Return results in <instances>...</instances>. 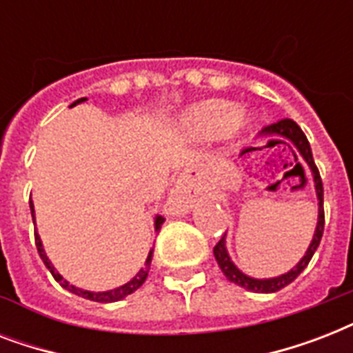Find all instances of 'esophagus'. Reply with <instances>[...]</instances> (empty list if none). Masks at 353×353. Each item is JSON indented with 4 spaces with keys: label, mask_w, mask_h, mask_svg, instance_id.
Here are the masks:
<instances>
[{
    "label": "esophagus",
    "mask_w": 353,
    "mask_h": 353,
    "mask_svg": "<svg viewBox=\"0 0 353 353\" xmlns=\"http://www.w3.org/2000/svg\"><path fill=\"white\" fill-rule=\"evenodd\" d=\"M166 207H168V210H170L172 214H183V212H187L188 207H190V198H188L187 190H185L183 185H177V187L172 190Z\"/></svg>",
    "instance_id": "34e87169"
}]
</instances>
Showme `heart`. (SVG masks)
<instances>
[{
    "mask_svg": "<svg viewBox=\"0 0 353 353\" xmlns=\"http://www.w3.org/2000/svg\"><path fill=\"white\" fill-rule=\"evenodd\" d=\"M251 124V115L240 112L234 102L207 101L194 106L185 117V126L196 139L216 141L229 132H240Z\"/></svg>",
    "mask_w": 353,
    "mask_h": 353,
    "instance_id": "1",
    "label": "heart"
}]
</instances>
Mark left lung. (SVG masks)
I'll return each mask as SVG.
<instances>
[{
  "label": "left lung",
  "instance_id": "1",
  "mask_svg": "<svg viewBox=\"0 0 353 353\" xmlns=\"http://www.w3.org/2000/svg\"><path fill=\"white\" fill-rule=\"evenodd\" d=\"M260 135H265V137H282V139H290L291 143L295 144L296 150H299V154L302 155V159L306 161L307 166H310V170L313 174V183H315V192H317V199H319V218H317V227H315V232H313V240L307 247L306 254L301 258V262L296 263L295 268L290 269L288 273L280 274V276H274V279H252L249 274L241 273L240 269L236 268L234 262L229 256V252H227L225 247V236L221 238L214 247V258L218 265H220L221 273L225 274L227 280L229 282H234L236 285H241V288H245L249 291H254V293H274V291L282 290L288 284H291L293 280L299 276V274L306 269V265L312 260L313 252L317 251L319 243H321V238H323L324 232V207H323V179H321V174H319V168L315 165V161H313V154H312V146L307 143L306 135L301 130V126L296 124L295 121H291V119H282V121L274 122V124H269L260 132ZM274 141V139H271Z\"/></svg>",
  "mask_w": 353,
  "mask_h": 353
}]
</instances>
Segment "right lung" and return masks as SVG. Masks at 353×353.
I'll use <instances>...</instances> for the list:
<instances>
[{"instance_id":"1","label":"right lung","mask_w":353,"mask_h":353,"mask_svg":"<svg viewBox=\"0 0 353 353\" xmlns=\"http://www.w3.org/2000/svg\"><path fill=\"white\" fill-rule=\"evenodd\" d=\"M84 101H88V99H79V101L73 102L71 106H77V104H80V102H84ZM29 205H30V214H32V223H34V205H32V199L29 201ZM163 221H165V218H161V216L155 218V231H159L161 225H163ZM34 241H36V249H38V254H40V258L43 260V263H46V268L51 271L54 280L62 284L63 290H68L71 291V293H74V295L84 296V299H88V301H95V302H117L121 301V299H124V296L132 295L133 291H137L139 288L144 284L146 276H148L150 263H152V256H154V249H150L148 256H146V262H144V268H141V271H139V273L135 274L130 282L121 285V288H115V290H110V291H88V290H80V288H77V285L69 284L68 280H63L62 274L58 273L57 269H54V265L51 263V260L47 258L46 251H43V245H41L40 236H38V232L36 231H34Z\"/></svg>"}]
</instances>
